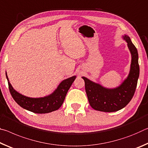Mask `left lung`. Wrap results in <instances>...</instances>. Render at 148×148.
I'll return each instance as SVG.
<instances>
[{"label":"left lung","instance_id":"obj_1","mask_svg":"<svg viewBox=\"0 0 148 148\" xmlns=\"http://www.w3.org/2000/svg\"><path fill=\"white\" fill-rule=\"evenodd\" d=\"M132 55L131 65L127 79L116 88L108 89L83 77L89 103L94 110L103 112H114L125 108L132 100L136 88L140 74L138 54L130 37L125 35Z\"/></svg>","mask_w":148,"mask_h":148}]
</instances>
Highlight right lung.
Segmentation results:
<instances>
[{"mask_svg": "<svg viewBox=\"0 0 148 148\" xmlns=\"http://www.w3.org/2000/svg\"><path fill=\"white\" fill-rule=\"evenodd\" d=\"M6 76L10 92L16 102L21 108L35 113H47L58 110L62 106L67 91L76 78V76H73L63 81L56 90L49 96L33 98L23 96L14 90L10 83L6 73Z\"/></svg>", "mask_w": 148, "mask_h": 148, "instance_id": "obj_1", "label": "right lung"}]
</instances>
